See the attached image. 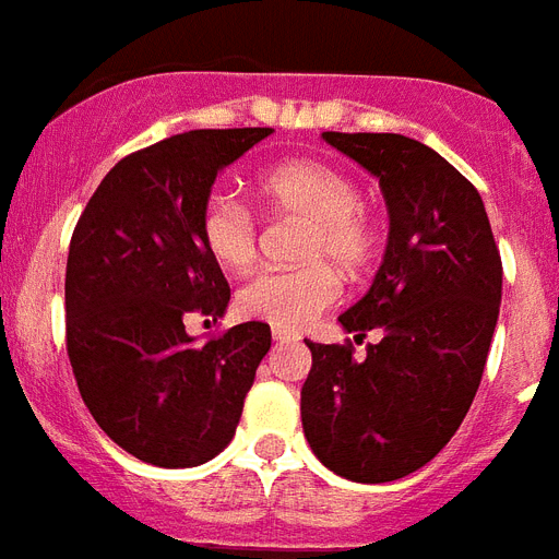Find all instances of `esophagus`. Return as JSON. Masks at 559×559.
Segmentation results:
<instances>
[{
    "label": "esophagus",
    "instance_id": "esophagus-1",
    "mask_svg": "<svg viewBox=\"0 0 559 559\" xmlns=\"http://www.w3.org/2000/svg\"><path fill=\"white\" fill-rule=\"evenodd\" d=\"M299 334H294V331H283V329H274V343L285 345V343H297Z\"/></svg>",
    "mask_w": 559,
    "mask_h": 559
}]
</instances>
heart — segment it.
Returning a JSON list of instances; mask_svg holds the SVG:
<instances>
[{
    "label": "heart",
    "mask_w": 559,
    "mask_h": 559,
    "mask_svg": "<svg viewBox=\"0 0 559 559\" xmlns=\"http://www.w3.org/2000/svg\"><path fill=\"white\" fill-rule=\"evenodd\" d=\"M257 193L271 214L308 219L302 257L308 265L253 274L237 294L248 320L299 331L311 325L340 297V276L362 274L377 257L380 228L345 170L320 159H285L257 177ZM200 239L207 257L228 271H242L257 253V223L230 197H207L200 214Z\"/></svg>",
    "instance_id": "heart-1"
}]
</instances>
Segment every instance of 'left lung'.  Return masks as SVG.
<instances>
[{
    "mask_svg": "<svg viewBox=\"0 0 559 559\" xmlns=\"http://www.w3.org/2000/svg\"><path fill=\"white\" fill-rule=\"evenodd\" d=\"M322 140L380 179L389 246L371 288L340 317L354 345L306 343L302 428L311 451L354 483H391L431 463L483 380L500 317L502 262L477 188L403 133Z\"/></svg>",
    "mask_w": 559,
    "mask_h": 559,
    "instance_id": "8db88e82",
    "label": "left lung"
}]
</instances>
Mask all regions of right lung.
<instances>
[{
    "label": "right lung",
    "instance_id": "right-lung-1",
    "mask_svg": "<svg viewBox=\"0 0 559 559\" xmlns=\"http://www.w3.org/2000/svg\"><path fill=\"white\" fill-rule=\"evenodd\" d=\"M271 128L188 131L119 159L73 228L64 336L87 412L119 449L191 468L225 449L257 366L265 322L193 343L186 320H219L230 288L200 239L216 174Z\"/></svg>",
    "mask_w": 559,
    "mask_h": 559
}]
</instances>
